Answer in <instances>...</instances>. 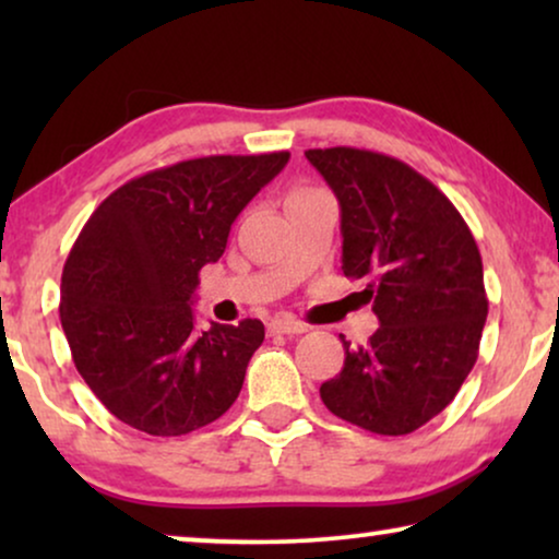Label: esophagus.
Masks as SVG:
<instances>
[{"mask_svg":"<svg viewBox=\"0 0 559 559\" xmlns=\"http://www.w3.org/2000/svg\"><path fill=\"white\" fill-rule=\"evenodd\" d=\"M308 331V325L302 320H297L295 316H274L270 320V333L274 335H297Z\"/></svg>","mask_w":559,"mask_h":559,"instance_id":"obj_1","label":"esophagus"}]
</instances>
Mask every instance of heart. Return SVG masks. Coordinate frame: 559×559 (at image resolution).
<instances>
[{"instance_id": "1", "label": "heart", "mask_w": 559, "mask_h": 559, "mask_svg": "<svg viewBox=\"0 0 559 559\" xmlns=\"http://www.w3.org/2000/svg\"><path fill=\"white\" fill-rule=\"evenodd\" d=\"M305 190H312V188H295L293 193H305Z\"/></svg>"}]
</instances>
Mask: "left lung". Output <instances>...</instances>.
Wrapping results in <instances>:
<instances>
[{
  "instance_id": "obj_1",
  "label": "left lung",
  "mask_w": 559,
  "mask_h": 559,
  "mask_svg": "<svg viewBox=\"0 0 559 559\" xmlns=\"http://www.w3.org/2000/svg\"><path fill=\"white\" fill-rule=\"evenodd\" d=\"M341 203V270L369 280L379 328L346 348L320 386L335 417L377 435H409L455 400L488 316L484 264L445 193L402 159L356 147L308 150Z\"/></svg>"
}]
</instances>
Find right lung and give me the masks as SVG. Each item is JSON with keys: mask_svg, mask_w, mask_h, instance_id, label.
Here are the masks:
<instances>
[{"mask_svg": "<svg viewBox=\"0 0 559 559\" xmlns=\"http://www.w3.org/2000/svg\"><path fill=\"white\" fill-rule=\"evenodd\" d=\"M289 152L211 155L159 167L114 190L81 228L60 280L73 364L134 430L178 438L236 402L262 320L211 323L190 310L198 272L218 262L247 203Z\"/></svg>", "mask_w": 559, "mask_h": 559, "instance_id": "1", "label": "right lung"}]
</instances>
